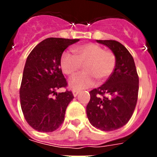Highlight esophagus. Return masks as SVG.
Listing matches in <instances>:
<instances>
[{
	"instance_id": "34e87169",
	"label": "esophagus",
	"mask_w": 157,
	"mask_h": 157,
	"mask_svg": "<svg viewBox=\"0 0 157 157\" xmlns=\"http://www.w3.org/2000/svg\"><path fill=\"white\" fill-rule=\"evenodd\" d=\"M79 92L80 91L78 90H72V94H73V96H74V97H76Z\"/></svg>"
}]
</instances>
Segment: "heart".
Listing matches in <instances>:
<instances>
[{
    "label": "heart",
    "instance_id": "heart-1",
    "mask_svg": "<svg viewBox=\"0 0 157 157\" xmlns=\"http://www.w3.org/2000/svg\"><path fill=\"white\" fill-rule=\"evenodd\" d=\"M75 55L68 52L62 54L59 64L62 71L69 77L75 75L84 65V73L74 78L70 86L77 90L94 85L95 79L104 81L110 76L115 68L116 59L115 54L94 43L77 45L72 48Z\"/></svg>",
    "mask_w": 157,
    "mask_h": 157
}]
</instances>
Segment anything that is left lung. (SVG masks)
Returning a JSON list of instances; mask_svg holds the SVG:
<instances>
[{
    "instance_id": "obj_1",
    "label": "left lung",
    "mask_w": 157,
    "mask_h": 157,
    "mask_svg": "<svg viewBox=\"0 0 157 157\" xmlns=\"http://www.w3.org/2000/svg\"><path fill=\"white\" fill-rule=\"evenodd\" d=\"M97 42L110 48L116 63L105 84L90 92L86 114L93 127L112 131L126 125L132 116L138 101L139 78L134 58L125 46L114 40Z\"/></svg>"
}]
</instances>
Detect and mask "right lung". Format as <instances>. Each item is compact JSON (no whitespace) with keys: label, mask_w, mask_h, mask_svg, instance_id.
<instances>
[{"label":"right lung","mask_w":157,"mask_h":157,"mask_svg":"<svg viewBox=\"0 0 157 157\" xmlns=\"http://www.w3.org/2000/svg\"><path fill=\"white\" fill-rule=\"evenodd\" d=\"M79 39L48 37L29 54L19 90L25 120L40 132H52L63 123L65 111L74 96L71 91L57 93L67 86L59 60L63 51Z\"/></svg>","instance_id":"right-lung-1"}]
</instances>
